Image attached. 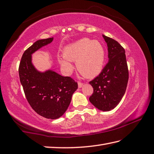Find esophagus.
I'll use <instances>...</instances> for the list:
<instances>
[{
    "label": "esophagus",
    "mask_w": 154,
    "mask_h": 154,
    "mask_svg": "<svg viewBox=\"0 0 154 154\" xmlns=\"http://www.w3.org/2000/svg\"><path fill=\"white\" fill-rule=\"evenodd\" d=\"M83 85V83L78 82V87H79V88H81V87H82Z\"/></svg>",
    "instance_id": "esophagus-1"
}]
</instances>
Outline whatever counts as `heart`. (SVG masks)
I'll return each mask as SVG.
<instances>
[{"label": "heart", "mask_w": 154, "mask_h": 154, "mask_svg": "<svg viewBox=\"0 0 154 154\" xmlns=\"http://www.w3.org/2000/svg\"><path fill=\"white\" fill-rule=\"evenodd\" d=\"M64 57H59V62L65 70L71 71L73 65L70 61H76L78 71L87 78L97 76L103 69L105 50L97 41L84 38L69 45L63 52Z\"/></svg>", "instance_id": "obj_1"}]
</instances>
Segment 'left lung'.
<instances>
[{
    "label": "left lung",
    "mask_w": 154,
    "mask_h": 154,
    "mask_svg": "<svg viewBox=\"0 0 154 154\" xmlns=\"http://www.w3.org/2000/svg\"><path fill=\"white\" fill-rule=\"evenodd\" d=\"M107 43L109 61L97 77L89 82L93 93L89 101L98 109L115 108L125 94L129 79L125 51L118 42L103 35Z\"/></svg>",
    "instance_id": "1"
}]
</instances>
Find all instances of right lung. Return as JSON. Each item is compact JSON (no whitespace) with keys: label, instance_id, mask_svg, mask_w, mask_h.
Instances as JSON below:
<instances>
[{"label":"right lung","instance_id":"right-lung-1","mask_svg":"<svg viewBox=\"0 0 154 154\" xmlns=\"http://www.w3.org/2000/svg\"><path fill=\"white\" fill-rule=\"evenodd\" d=\"M53 38L41 39L29 47L21 58L19 67L20 83L32 109L45 118L61 117L71 103L77 83L52 70L39 72L32 63V54L51 43Z\"/></svg>","mask_w":154,"mask_h":154}]
</instances>
